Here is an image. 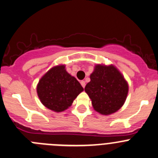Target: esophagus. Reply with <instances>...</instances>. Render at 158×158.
<instances>
[{
    "label": "esophagus",
    "mask_w": 158,
    "mask_h": 158,
    "mask_svg": "<svg viewBox=\"0 0 158 158\" xmlns=\"http://www.w3.org/2000/svg\"><path fill=\"white\" fill-rule=\"evenodd\" d=\"M81 86L83 87L84 88H85V85H86V84H85V81H81Z\"/></svg>",
    "instance_id": "1"
}]
</instances>
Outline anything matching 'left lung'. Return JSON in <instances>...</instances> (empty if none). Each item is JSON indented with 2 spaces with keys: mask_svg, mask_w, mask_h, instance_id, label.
Instances as JSON below:
<instances>
[{
  "mask_svg": "<svg viewBox=\"0 0 158 158\" xmlns=\"http://www.w3.org/2000/svg\"><path fill=\"white\" fill-rule=\"evenodd\" d=\"M85 88L96 112L111 115L122 108L126 102L129 85L114 65L96 64Z\"/></svg>",
  "mask_w": 158,
  "mask_h": 158,
  "instance_id": "8db88e82",
  "label": "left lung"
}]
</instances>
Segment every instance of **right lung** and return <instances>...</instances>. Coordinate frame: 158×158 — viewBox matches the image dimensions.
<instances>
[{
	"instance_id": "right-lung-1",
	"label": "right lung",
	"mask_w": 158,
	"mask_h": 158,
	"mask_svg": "<svg viewBox=\"0 0 158 158\" xmlns=\"http://www.w3.org/2000/svg\"><path fill=\"white\" fill-rule=\"evenodd\" d=\"M64 64L49 69L39 81L37 94L42 104L55 112H61L71 106L84 88L74 77L66 70Z\"/></svg>"
}]
</instances>
